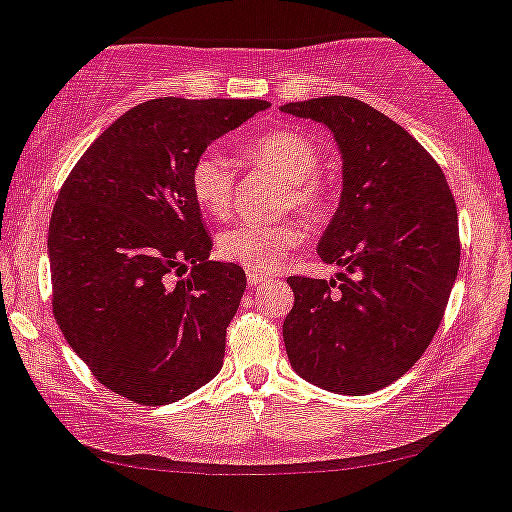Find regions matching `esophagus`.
<instances>
[{
  "label": "esophagus",
  "mask_w": 512,
  "mask_h": 512,
  "mask_svg": "<svg viewBox=\"0 0 512 512\" xmlns=\"http://www.w3.org/2000/svg\"><path fill=\"white\" fill-rule=\"evenodd\" d=\"M247 282H250V287H257V284L267 282V274L255 272V270H247Z\"/></svg>",
  "instance_id": "1"
}]
</instances>
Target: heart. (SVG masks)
I'll return each mask as SVG.
<instances>
[{"instance_id": "obj_1", "label": "heart", "mask_w": 512, "mask_h": 512, "mask_svg": "<svg viewBox=\"0 0 512 512\" xmlns=\"http://www.w3.org/2000/svg\"><path fill=\"white\" fill-rule=\"evenodd\" d=\"M252 164L267 166L289 184L284 193V208H297L309 220H324L331 213V188L316 171L321 166L319 147L297 129H274L260 137L247 139L242 147ZM191 193L198 206L213 218H225L233 208L235 176L230 161L220 152H203L193 161ZM304 240V230L297 220H277V223H245L225 230L218 240V250L225 260L238 262L255 272H267L287 255L292 247Z\"/></svg>"}]
</instances>
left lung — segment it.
I'll return each instance as SVG.
<instances>
[{
  "instance_id": "1",
  "label": "left lung",
  "mask_w": 512,
  "mask_h": 512,
  "mask_svg": "<svg viewBox=\"0 0 512 512\" xmlns=\"http://www.w3.org/2000/svg\"><path fill=\"white\" fill-rule=\"evenodd\" d=\"M333 132L343 191L319 242L336 279L289 277L292 368L338 395H368L407 373L444 319L459 272L456 203L432 154L390 117L328 95L282 107Z\"/></svg>"
}]
</instances>
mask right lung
Masks as SVG:
<instances>
[{
    "mask_svg": "<svg viewBox=\"0 0 512 512\" xmlns=\"http://www.w3.org/2000/svg\"><path fill=\"white\" fill-rule=\"evenodd\" d=\"M260 110L265 100L142 102L90 144L58 193L53 316L90 373L137 405L181 400L223 368L247 279L208 260L188 176L213 139Z\"/></svg>",
    "mask_w": 512,
    "mask_h": 512,
    "instance_id": "add662e5",
    "label": "right lung"
}]
</instances>
